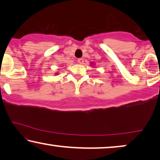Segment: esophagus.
<instances>
[{"label":"esophagus","mask_w":160,"mask_h":160,"mask_svg":"<svg viewBox=\"0 0 160 160\" xmlns=\"http://www.w3.org/2000/svg\"><path fill=\"white\" fill-rule=\"evenodd\" d=\"M83 59H82V58H78V63H83Z\"/></svg>","instance_id":"34e87169"}]
</instances>
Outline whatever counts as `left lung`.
<instances>
[{"label":"left lung","instance_id":"obj_1","mask_svg":"<svg viewBox=\"0 0 160 160\" xmlns=\"http://www.w3.org/2000/svg\"><path fill=\"white\" fill-rule=\"evenodd\" d=\"M91 64H93V62H91Z\"/></svg>","mask_w":160,"mask_h":160}]
</instances>
